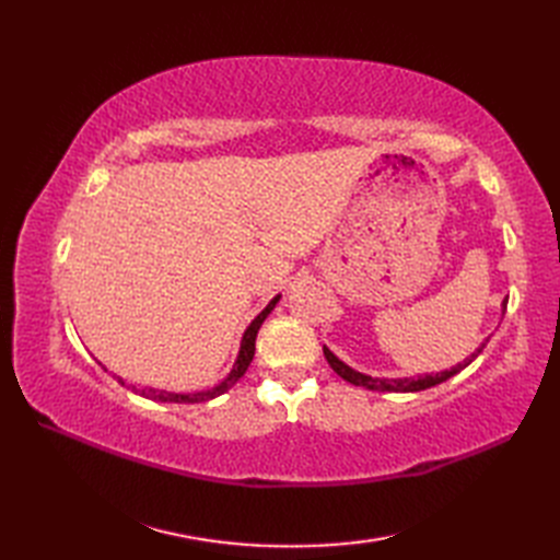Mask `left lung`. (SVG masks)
<instances>
[{"label": "left lung", "mask_w": 560, "mask_h": 560, "mask_svg": "<svg viewBox=\"0 0 560 560\" xmlns=\"http://www.w3.org/2000/svg\"><path fill=\"white\" fill-rule=\"evenodd\" d=\"M502 308L506 311V301H502ZM486 343H488V338H486ZM486 343H481V348L477 352H471V358H467L463 364H457L448 371H442V374H425V376H418V378H371L366 374H360V371L350 369L348 364H343L327 346L322 350H325V358H327L329 366L336 371V374L341 376L343 381L352 383V385H360V387H366V389H378V393H420V389L434 387L439 383L448 381L451 376H455L457 371H463L467 364H471V360L479 358L481 350L486 348Z\"/></svg>", "instance_id": "left-lung-1"}]
</instances>
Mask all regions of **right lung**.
I'll list each match as a JSON object with an SVG mask.
<instances>
[{
	"instance_id": "obj_1",
	"label": "right lung",
	"mask_w": 560,
	"mask_h": 560,
	"mask_svg": "<svg viewBox=\"0 0 560 560\" xmlns=\"http://www.w3.org/2000/svg\"><path fill=\"white\" fill-rule=\"evenodd\" d=\"M280 301V296H276L273 301L268 303V306L252 319V325L245 329V334H243V341H241V352H238V360H235V364H233V369H231V374L219 383V385H214L212 389H202V393H189V395H179V393H165V389H154V387H144V389H140V395L142 397H147V399H156V401H173V404H198V401H208V399H214V397H219V395H224L226 389H231L235 383H238V378H243V374L247 371V366H249V362H252V358H254V341H257V331H259V327L264 325V319L268 317V313L276 308V303ZM116 381L121 383V385H126V381L124 378H118L116 376ZM132 389H135V385H132Z\"/></svg>"
}]
</instances>
